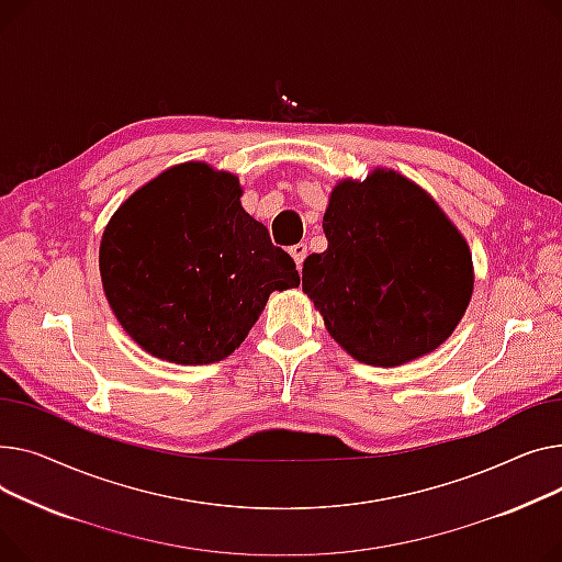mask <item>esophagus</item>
Instances as JSON below:
<instances>
[{
  "label": "esophagus",
  "mask_w": 562,
  "mask_h": 562,
  "mask_svg": "<svg viewBox=\"0 0 562 562\" xmlns=\"http://www.w3.org/2000/svg\"><path fill=\"white\" fill-rule=\"evenodd\" d=\"M306 251H308V247H306L304 243H296V245L290 247V256L294 258L296 268H302V262H304V258H306Z\"/></svg>",
  "instance_id": "obj_1"
}]
</instances>
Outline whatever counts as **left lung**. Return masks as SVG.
Returning a JSON list of instances; mask_svg holds the SVG:
<instances>
[{
  "mask_svg": "<svg viewBox=\"0 0 562 562\" xmlns=\"http://www.w3.org/2000/svg\"><path fill=\"white\" fill-rule=\"evenodd\" d=\"M322 228L328 247L304 260L302 288L349 356L397 368L453 334L474 292L472 251L424 188L387 168L342 179Z\"/></svg>",
  "mask_w": 562,
  "mask_h": 562,
  "instance_id": "obj_1",
  "label": "left lung"
}]
</instances>
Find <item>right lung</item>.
I'll return each instance as SVG.
<instances>
[{
  "mask_svg": "<svg viewBox=\"0 0 562 562\" xmlns=\"http://www.w3.org/2000/svg\"><path fill=\"white\" fill-rule=\"evenodd\" d=\"M236 175L172 165L109 220L99 274L111 311L147 353L209 366L234 353L274 290L300 285L294 260L240 204Z\"/></svg>",
  "mask_w": 562,
  "mask_h": 562,
  "instance_id": "right-lung-1",
  "label": "right lung"
}]
</instances>
